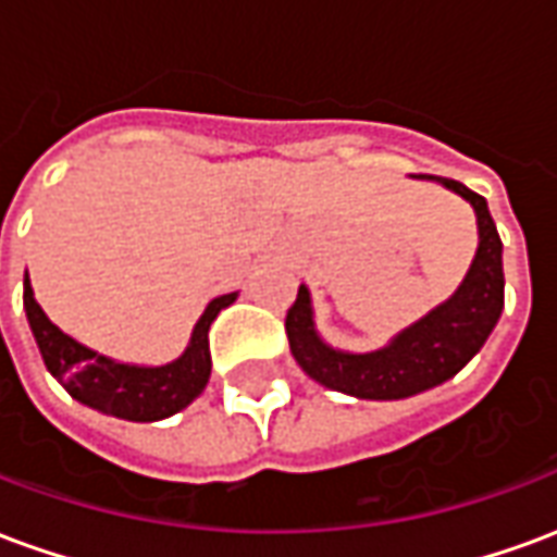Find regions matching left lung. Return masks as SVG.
I'll return each mask as SVG.
<instances>
[{"instance_id":"obj_1","label":"left lung","mask_w":557,"mask_h":557,"mask_svg":"<svg viewBox=\"0 0 557 557\" xmlns=\"http://www.w3.org/2000/svg\"><path fill=\"white\" fill-rule=\"evenodd\" d=\"M438 182L474 208L478 218V253L471 259L459 289L414 325L403 327L387 346L373 351L334 349L315 331L313 298L307 286H298V298L286 313L289 349L304 373L319 385L358 399H406L454 379L490 339L504 310L502 238L495 230L486 199L466 184L414 175Z\"/></svg>"}]
</instances>
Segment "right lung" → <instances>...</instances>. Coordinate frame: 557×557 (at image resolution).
I'll return each instance as SVG.
<instances>
[{
	"instance_id": "1",
	"label": "right lung",
	"mask_w": 557,
	"mask_h": 557,
	"mask_svg": "<svg viewBox=\"0 0 557 557\" xmlns=\"http://www.w3.org/2000/svg\"><path fill=\"white\" fill-rule=\"evenodd\" d=\"M235 298L238 292L208 301L206 313L199 315V322L194 325L187 349L175 361L143 367V363L107 358L101 351L67 337L62 327H55L47 319L41 304L35 301L29 271L23 277V310H26L32 337L38 343V351L50 375L83 406L98 409L110 418L134 420V423L172 418L175 411L187 409L206 391L208 375H211L208 327L218 319L220 310H226Z\"/></svg>"
}]
</instances>
